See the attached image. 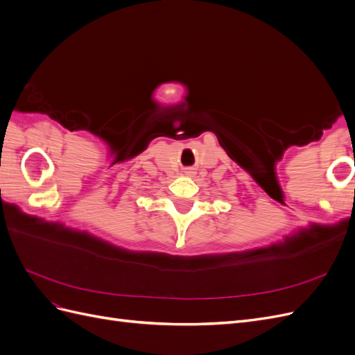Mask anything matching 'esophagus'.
<instances>
[{
	"label": "esophagus",
	"mask_w": 355,
	"mask_h": 355,
	"mask_svg": "<svg viewBox=\"0 0 355 355\" xmlns=\"http://www.w3.org/2000/svg\"><path fill=\"white\" fill-rule=\"evenodd\" d=\"M185 173H187L188 176H194V175H196V171H194V168H187V170H185Z\"/></svg>",
	"instance_id": "obj_1"
}]
</instances>
